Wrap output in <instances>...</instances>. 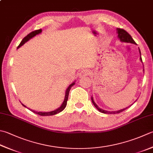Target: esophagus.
Returning <instances> with one entry per match:
<instances>
[{
  "label": "esophagus",
  "instance_id": "34e87169",
  "mask_svg": "<svg viewBox=\"0 0 153 153\" xmlns=\"http://www.w3.org/2000/svg\"><path fill=\"white\" fill-rule=\"evenodd\" d=\"M90 74V71H89L88 70H85V69H83L82 71H80L79 74V77H83L84 76H87Z\"/></svg>",
  "mask_w": 153,
  "mask_h": 153
}]
</instances>
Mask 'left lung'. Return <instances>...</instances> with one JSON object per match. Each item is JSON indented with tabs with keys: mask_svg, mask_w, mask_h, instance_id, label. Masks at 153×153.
Listing matches in <instances>:
<instances>
[{
	"mask_svg": "<svg viewBox=\"0 0 153 153\" xmlns=\"http://www.w3.org/2000/svg\"><path fill=\"white\" fill-rule=\"evenodd\" d=\"M117 32L118 34V38H119V40L121 42H127V43H131V44H136V42L134 41V40L133 39V38L131 37V36L128 34V33L125 31V30L122 29V28H117ZM139 53H140V61H142V58H141V53H140V50L139 48ZM91 101H92V103L94 104V105L95 107V108H97V109L99 111L101 112V113H107V114H116V113H119L122 111H123L125 109H127L128 107L127 108H124L123 109L121 110H119V111H106V110H103L102 109H101L99 107L97 104L94 102V99L93 97H91Z\"/></svg>",
	"mask_w": 153,
	"mask_h": 153,
	"instance_id": "1",
	"label": "left lung"
}]
</instances>
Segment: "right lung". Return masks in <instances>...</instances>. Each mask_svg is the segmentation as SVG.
<instances>
[{
	"mask_svg": "<svg viewBox=\"0 0 153 153\" xmlns=\"http://www.w3.org/2000/svg\"><path fill=\"white\" fill-rule=\"evenodd\" d=\"M41 32H42V29H40V30H34V31H33V32L30 33V34H28V35L26 36H25V38H23V40H22V41H21V42H20V44H19V46H18L17 49L19 48H20V46H22L24 44H25L27 41H28V40H30V39H31V38H32L33 37H34L35 36H36L37 34H40ZM74 84H75V82H73L72 83H71V84H70V86H69L68 88H67L66 91H65L64 100V101H63L62 105H61L60 107H59V108L57 109H56V110H54V111H50V112H40V111L38 112V111H36L32 110V109H29V108H28V109L30 110L31 111H32L33 113H36V114L39 115H41V116H50V115H53L57 114V113H59V112L62 111L65 109V107H66L67 101H68V95H69V93H70V89H71V87H72ZM22 105H23L24 107H26L24 104L22 103Z\"/></svg>",
	"mask_w": 153,
	"mask_h": 153,
	"instance_id": "obj_1",
	"label": "right lung"
}]
</instances>
